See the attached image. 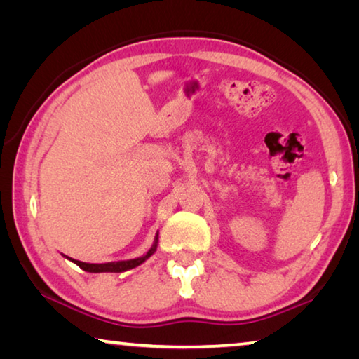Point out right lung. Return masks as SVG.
I'll list each match as a JSON object with an SVG mask.
<instances>
[{
  "label": "right lung",
  "instance_id": "1",
  "mask_svg": "<svg viewBox=\"0 0 359 359\" xmlns=\"http://www.w3.org/2000/svg\"><path fill=\"white\" fill-rule=\"evenodd\" d=\"M156 245H158V233L155 236V241H154V245L150 247V250L142 255V257L139 258H133V259H126V261H111V263H83V261H79V259H72L69 257H66V255H63V257L66 259L72 261V263L77 264L81 269L87 271V272H92V274H100V272H125V271H130L133 269V267H137L139 264H142L144 261H147L151 255H154L156 252Z\"/></svg>",
  "mask_w": 359,
  "mask_h": 359
}]
</instances>
